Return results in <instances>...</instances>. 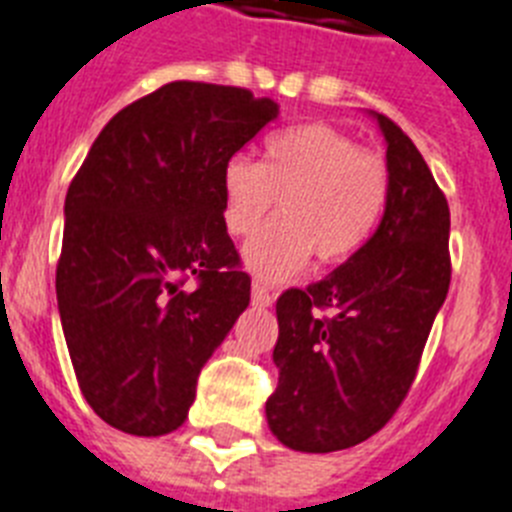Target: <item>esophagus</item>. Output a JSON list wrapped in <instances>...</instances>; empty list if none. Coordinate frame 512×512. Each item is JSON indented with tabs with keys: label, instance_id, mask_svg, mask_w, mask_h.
<instances>
[{
	"label": "esophagus",
	"instance_id": "1",
	"mask_svg": "<svg viewBox=\"0 0 512 512\" xmlns=\"http://www.w3.org/2000/svg\"><path fill=\"white\" fill-rule=\"evenodd\" d=\"M273 293H270V288L265 286V283L262 281H255L252 283V301H255V304H260V306H270L273 304Z\"/></svg>",
	"mask_w": 512,
	"mask_h": 512
}]
</instances>
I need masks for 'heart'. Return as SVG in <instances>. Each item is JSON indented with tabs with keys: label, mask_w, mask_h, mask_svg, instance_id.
<instances>
[{
	"label": "heart",
	"mask_w": 512,
	"mask_h": 512,
	"mask_svg": "<svg viewBox=\"0 0 512 512\" xmlns=\"http://www.w3.org/2000/svg\"><path fill=\"white\" fill-rule=\"evenodd\" d=\"M224 226L250 237L278 198L281 219L244 247L260 278L281 281L317 257L340 265L361 250L389 198V170L381 154L355 144L327 123H301L265 141L262 162L231 157L224 164Z\"/></svg>",
	"instance_id": "heart-1"
}]
</instances>
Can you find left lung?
<instances>
[{"instance_id":"obj_1","label":"left lung","mask_w":512,"mask_h":512,"mask_svg":"<svg viewBox=\"0 0 512 512\" xmlns=\"http://www.w3.org/2000/svg\"><path fill=\"white\" fill-rule=\"evenodd\" d=\"M389 198L373 237L345 265L275 304L278 386L265 402L273 435L304 453L379 433L417 376L451 283L448 201L412 139L376 115Z\"/></svg>"}]
</instances>
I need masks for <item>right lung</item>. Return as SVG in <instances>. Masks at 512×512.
<instances>
[{"mask_svg":"<svg viewBox=\"0 0 512 512\" xmlns=\"http://www.w3.org/2000/svg\"><path fill=\"white\" fill-rule=\"evenodd\" d=\"M275 118L278 105L244 87L170 82L115 113L71 180L61 327L84 399L113 428H180L201 368L250 304L221 177Z\"/></svg>","mask_w":512,"mask_h":512,"instance_id":"1","label":"right lung"}]
</instances>
